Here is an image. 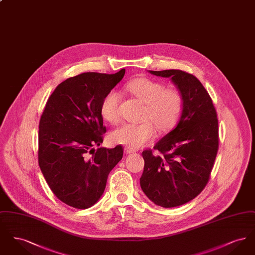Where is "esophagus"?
I'll return each mask as SVG.
<instances>
[{
	"label": "esophagus",
	"instance_id": "1",
	"mask_svg": "<svg viewBox=\"0 0 255 255\" xmlns=\"http://www.w3.org/2000/svg\"><path fill=\"white\" fill-rule=\"evenodd\" d=\"M124 152L126 153V154H130V153H133L134 152V150L132 149V148H130V147H124Z\"/></svg>",
	"mask_w": 255,
	"mask_h": 255
}]
</instances>
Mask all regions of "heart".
<instances>
[{"instance_id": "obj_1", "label": "heart", "mask_w": 255, "mask_h": 255, "mask_svg": "<svg viewBox=\"0 0 255 255\" xmlns=\"http://www.w3.org/2000/svg\"><path fill=\"white\" fill-rule=\"evenodd\" d=\"M126 88L137 99L145 103L143 121L147 122L140 124H123L111 133L113 142L133 149L139 148L156 137L154 124L160 132H167L176 125L183 109V97L179 90L166 88L164 83L146 77L133 79ZM120 94L114 90L103 97L100 113L106 122L112 124L120 122Z\"/></svg>"}]
</instances>
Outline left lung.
I'll use <instances>...</instances> for the list:
<instances>
[{
	"instance_id": "8db88e82",
	"label": "left lung",
	"mask_w": 255,
	"mask_h": 255,
	"mask_svg": "<svg viewBox=\"0 0 255 255\" xmlns=\"http://www.w3.org/2000/svg\"><path fill=\"white\" fill-rule=\"evenodd\" d=\"M149 72L169 77L182 93L183 109L175 129L154 146L157 154L151 149L142 152L140 186L158 206H182L200 194L210 179L219 149L217 112L193 74L181 70Z\"/></svg>"
}]
</instances>
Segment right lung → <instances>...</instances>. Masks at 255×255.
I'll use <instances>...</instances> for the list:
<instances>
[{
	"label": "right lung",
	"instance_id": "add662e5",
	"mask_svg": "<svg viewBox=\"0 0 255 255\" xmlns=\"http://www.w3.org/2000/svg\"><path fill=\"white\" fill-rule=\"evenodd\" d=\"M125 74L84 73L63 81L49 97L39 122L38 162L61 202L78 209L94 206L123 156L121 145L103 142V97Z\"/></svg>",
	"mask_w": 255,
	"mask_h": 255
}]
</instances>
